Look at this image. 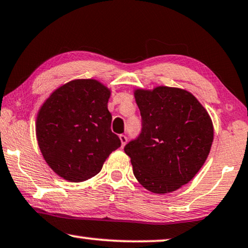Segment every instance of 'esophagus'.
I'll use <instances>...</instances> for the list:
<instances>
[{"label":"esophagus","instance_id":"obj_1","mask_svg":"<svg viewBox=\"0 0 248 248\" xmlns=\"http://www.w3.org/2000/svg\"><path fill=\"white\" fill-rule=\"evenodd\" d=\"M119 138H120V141H121V146H123V147H124V146L127 144V141H128L127 136H125V135H120Z\"/></svg>","mask_w":248,"mask_h":248}]
</instances>
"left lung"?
Here are the masks:
<instances>
[{"mask_svg":"<svg viewBox=\"0 0 248 248\" xmlns=\"http://www.w3.org/2000/svg\"><path fill=\"white\" fill-rule=\"evenodd\" d=\"M141 132L124 146L134 175L154 193L189 183L207 159L214 125L201 103L186 90L158 86L137 90Z\"/></svg>","mask_w":248,"mask_h":248,"instance_id":"1","label":"left lung"}]
</instances>
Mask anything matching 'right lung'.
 Returning <instances> with one entry per match:
<instances>
[{"mask_svg":"<svg viewBox=\"0 0 248 248\" xmlns=\"http://www.w3.org/2000/svg\"><path fill=\"white\" fill-rule=\"evenodd\" d=\"M110 91L95 79H75L46 100L37 117L38 145L48 165L69 182L96 175L121 146L111 131Z\"/></svg>","mask_w":248,"mask_h":248,"instance_id":"right-lung-1","label":"right lung"}]
</instances>
